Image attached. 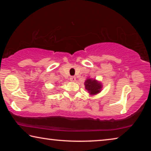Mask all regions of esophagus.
Returning a JSON list of instances; mask_svg holds the SVG:
<instances>
[{
  "mask_svg": "<svg viewBox=\"0 0 151 151\" xmlns=\"http://www.w3.org/2000/svg\"><path fill=\"white\" fill-rule=\"evenodd\" d=\"M70 81H72V82H75L76 81V77H75V76H70Z\"/></svg>",
  "mask_w": 151,
  "mask_h": 151,
  "instance_id": "1",
  "label": "esophagus"
}]
</instances>
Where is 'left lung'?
<instances>
[{"mask_svg": "<svg viewBox=\"0 0 151 151\" xmlns=\"http://www.w3.org/2000/svg\"><path fill=\"white\" fill-rule=\"evenodd\" d=\"M85 86L86 90H87L91 95H94L101 92L102 85L101 83L97 81L95 79L87 78L85 82Z\"/></svg>", "mask_w": 151, "mask_h": 151, "instance_id": "8db88e82", "label": "left lung"}]
</instances>
